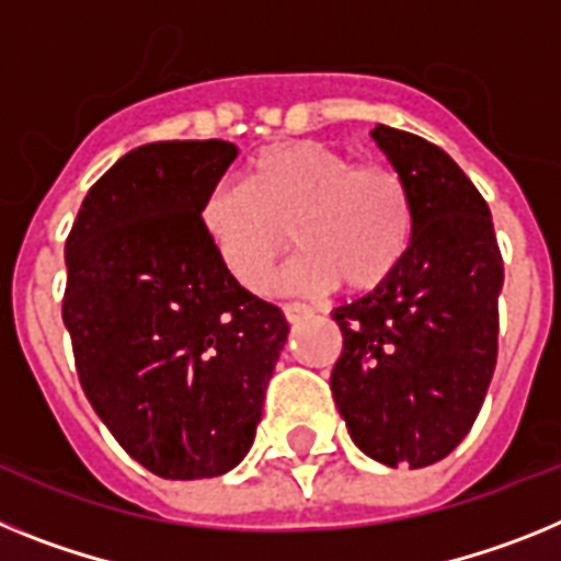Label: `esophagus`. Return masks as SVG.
Segmentation results:
<instances>
[{"mask_svg": "<svg viewBox=\"0 0 561 561\" xmlns=\"http://www.w3.org/2000/svg\"><path fill=\"white\" fill-rule=\"evenodd\" d=\"M313 313V310L308 308V305H301V301H290V305H285V319L290 321V324H296V321L308 319V316Z\"/></svg>", "mask_w": 561, "mask_h": 561, "instance_id": "obj_1", "label": "esophagus"}]
</instances>
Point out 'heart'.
Returning <instances> with one entry per match:
<instances>
[{"label": "heart", "mask_w": 561, "mask_h": 561, "mask_svg": "<svg viewBox=\"0 0 561 561\" xmlns=\"http://www.w3.org/2000/svg\"><path fill=\"white\" fill-rule=\"evenodd\" d=\"M199 226L228 274L262 290L290 245L301 251L276 294H319L341 285L353 294L396 274L415 233V206L401 174L316 140H285L251 160L245 183H220L199 208Z\"/></svg>", "instance_id": "heart-1"}]
</instances>
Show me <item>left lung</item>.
<instances>
[{
	"instance_id": "8db88e82",
	"label": "left lung",
	"mask_w": 561,
	"mask_h": 561,
	"mask_svg": "<svg viewBox=\"0 0 561 561\" xmlns=\"http://www.w3.org/2000/svg\"><path fill=\"white\" fill-rule=\"evenodd\" d=\"M369 135L409 186L415 233L396 274L333 310L344 347L330 389L364 455L423 469L469 435L485 401L503 256L485 199L440 146L383 124Z\"/></svg>"
}]
</instances>
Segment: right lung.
Returning a JSON list of instances; mask_svg holds the SVG:
<instances>
[{"mask_svg":"<svg viewBox=\"0 0 561 561\" xmlns=\"http://www.w3.org/2000/svg\"><path fill=\"white\" fill-rule=\"evenodd\" d=\"M240 149L158 140L87 192L65 245V328L95 415L163 480L240 466L285 347V316L208 245L199 208Z\"/></svg>","mask_w":561,"mask_h":561,"instance_id":"right-lung-1","label":"right lung"}]
</instances>
